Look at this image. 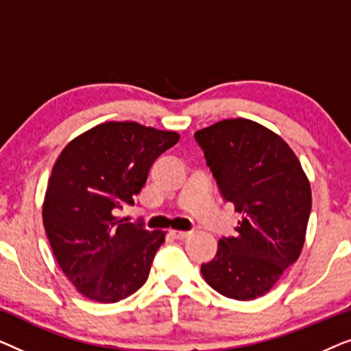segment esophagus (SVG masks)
Listing matches in <instances>:
<instances>
[{"instance_id": "esophagus-1", "label": "esophagus", "mask_w": 351, "mask_h": 351, "mask_svg": "<svg viewBox=\"0 0 351 351\" xmlns=\"http://www.w3.org/2000/svg\"><path fill=\"white\" fill-rule=\"evenodd\" d=\"M169 234H171L172 238H176V239H185V238L190 237L191 232H182V230H171Z\"/></svg>"}]
</instances>
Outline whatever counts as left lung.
<instances>
[{
  "instance_id": "left-lung-1",
  "label": "left lung",
  "mask_w": 351,
  "mask_h": 351,
  "mask_svg": "<svg viewBox=\"0 0 351 351\" xmlns=\"http://www.w3.org/2000/svg\"><path fill=\"white\" fill-rule=\"evenodd\" d=\"M195 138L223 199L243 214L237 234L220 239L201 273L219 294L257 299L300 256L311 210L310 182L291 147L251 119H223L196 131Z\"/></svg>"
}]
</instances>
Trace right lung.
I'll return each mask as SVG.
<instances>
[{
    "label": "right lung",
    "instance_id": "add662e5",
    "mask_svg": "<svg viewBox=\"0 0 351 351\" xmlns=\"http://www.w3.org/2000/svg\"><path fill=\"white\" fill-rule=\"evenodd\" d=\"M179 142L174 131L108 121L75 137L47 182L43 223L62 271L90 300L113 304L145 285L166 233L124 222L158 156Z\"/></svg>",
    "mask_w": 351,
    "mask_h": 351
}]
</instances>
